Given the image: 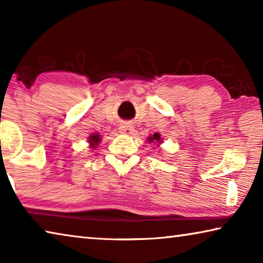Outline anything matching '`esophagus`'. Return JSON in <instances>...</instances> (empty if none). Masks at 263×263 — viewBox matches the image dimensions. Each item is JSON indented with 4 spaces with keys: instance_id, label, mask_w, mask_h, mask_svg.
I'll list each match as a JSON object with an SVG mask.
<instances>
[{
    "instance_id": "34e87169",
    "label": "esophagus",
    "mask_w": 263,
    "mask_h": 263,
    "mask_svg": "<svg viewBox=\"0 0 263 263\" xmlns=\"http://www.w3.org/2000/svg\"><path fill=\"white\" fill-rule=\"evenodd\" d=\"M119 130L123 133H126V135H131V133L135 131V127L132 125H128V124H122V125L119 126Z\"/></svg>"
}]
</instances>
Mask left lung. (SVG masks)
Wrapping results in <instances>:
<instances>
[{
	"mask_svg": "<svg viewBox=\"0 0 263 263\" xmlns=\"http://www.w3.org/2000/svg\"><path fill=\"white\" fill-rule=\"evenodd\" d=\"M148 140H149L151 142H153V141H160V140H161V137H160L159 133H154L153 137H149V138H148Z\"/></svg>",
	"mask_w": 263,
	"mask_h": 263,
	"instance_id": "1",
	"label": "left lung"
}]
</instances>
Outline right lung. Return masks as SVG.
<instances>
[{
    "mask_svg": "<svg viewBox=\"0 0 263 263\" xmlns=\"http://www.w3.org/2000/svg\"><path fill=\"white\" fill-rule=\"evenodd\" d=\"M99 141H100V137L99 136H97V135L92 136L91 139H90V142L92 144V147H94V145L97 144V142H99Z\"/></svg>",
    "mask_w": 263,
    "mask_h": 263,
    "instance_id": "right-lung-1",
    "label": "right lung"
}]
</instances>
